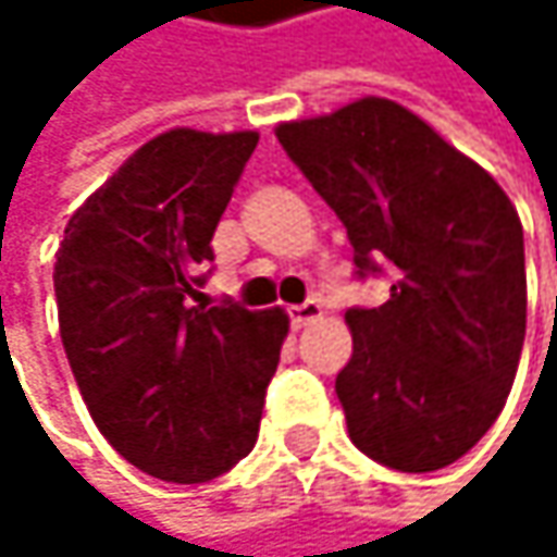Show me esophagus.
I'll use <instances>...</instances> for the list:
<instances>
[{
  "label": "esophagus",
  "mask_w": 557,
  "mask_h": 557,
  "mask_svg": "<svg viewBox=\"0 0 557 557\" xmlns=\"http://www.w3.org/2000/svg\"><path fill=\"white\" fill-rule=\"evenodd\" d=\"M315 319H322V306H319L315 299L299 302V306L289 309V325H293V329H302V325H309V322H315Z\"/></svg>",
  "instance_id": "34e87169"
}]
</instances>
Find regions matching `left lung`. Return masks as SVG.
<instances>
[{"instance_id": "obj_1", "label": "left lung", "mask_w": 557, "mask_h": 557, "mask_svg": "<svg viewBox=\"0 0 557 557\" xmlns=\"http://www.w3.org/2000/svg\"><path fill=\"white\" fill-rule=\"evenodd\" d=\"M277 141L348 228L358 277L389 299L348 309L335 377L351 442L393 471L468 455L497 422L525 338L522 222L500 183L389 99L277 125Z\"/></svg>"}]
</instances>
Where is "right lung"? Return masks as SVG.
<instances>
[{
    "mask_svg": "<svg viewBox=\"0 0 557 557\" xmlns=\"http://www.w3.org/2000/svg\"><path fill=\"white\" fill-rule=\"evenodd\" d=\"M255 148L258 132L151 138L57 248L60 338L89 416L125 461L170 484H206L255 448L289 332L283 309L189 302Z\"/></svg>",
    "mask_w": 557,
    "mask_h": 557,
    "instance_id": "1",
    "label": "right lung"
}]
</instances>
